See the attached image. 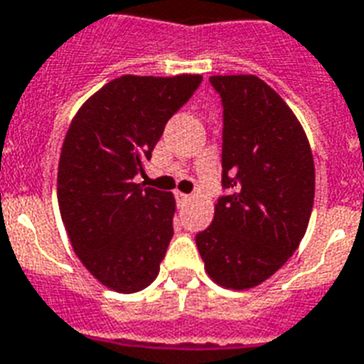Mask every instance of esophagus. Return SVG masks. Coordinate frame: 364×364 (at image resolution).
I'll list each match as a JSON object with an SVG mask.
<instances>
[{
    "mask_svg": "<svg viewBox=\"0 0 364 364\" xmlns=\"http://www.w3.org/2000/svg\"><path fill=\"white\" fill-rule=\"evenodd\" d=\"M176 199H178L180 203H184V201H190L192 196H188V193H182V192H176Z\"/></svg>",
    "mask_w": 364,
    "mask_h": 364,
    "instance_id": "esophagus-1",
    "label": "esophagus"
}]
</instances>
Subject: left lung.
I'll use <instances>...</instances> for the list:
<instances>
[{
  "mask_svg": "<svg viewBox=\"0 0 364 364\" xmlns=\"http://www.w3.org/2000/svg\"><path fill=\"white\" fill-rule=\"evenodd\" d=\"M224 109L223 188L207 230L196 236L205 270L228 289L274 274L307 230L315 163L286 101L253 75L211 76Z\"/></svg>",
  "mask_w": 364,
  "mask_h": 364,
  "instance_id": "1",
  "label": "left lung"
}]
</instances>
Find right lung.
<instances>
[{"mask_svg":"<svg viewBox=\"0 0 364 364\" xmlns=\"http://www.w3.org/2000/svg\"><path fill=\"white\" fill-rule=\"evenodd\" d=\"M201 75H124L97 90L68 127L57 172V201L70 245L103 286L147 288L172 240V193L134 182L165 124Z\"/></svg>","mask_w":364,"mask_h":364,"instance_id":"obj_1","label":"right lung"}]
</instances>
